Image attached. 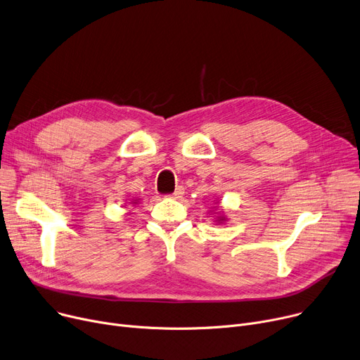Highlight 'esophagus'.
<instances>
[{"mask_svg":"<svg viewBox=\"0 0 360 360\" xmlns=\"http://www.w3.org/2000/svg\"><path fill=\"white\" fill-rule=\"evenodd\" d=\"M184 194H185V188H184V186H178L175 193L169 195V198H172V200H179V198H182Z\"/></svg>","mask_w":360,"mask_h":360,"instance_id":"esophagus-1","label":"esophagus"}]
</instances>
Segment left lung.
I'll use <instances>...</instances> for the list:
<instances>
[{
    "label": "left lung",
    "mask_w": 360,
    "mask_h": 360,
    "mask_svg": "<svg viewBox=\"0 0 360 360\" xmlns=\"http://www.w3.org/2000/svg\"><path fill=\"white\" fill-rule=\"evenodd\" d=\"M217 202H219V201H217ZM214 204H215V202H214ZM211 214L214 215V221L217 223V224H224V223L227 221L226 212H224L221 208H219V207H214L212 211H211Z\"/></svg>",
    "instance_id": "obj_1"
}]
</instances>
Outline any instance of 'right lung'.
Listing matches in <instances>:
<instances>
[{
    "label": "right lung",
    "mask_w": 360,
    "mask_h": 360,
    "mask_svg": "<svg viewBox=\"0 0 360 360\" xmlns=\"http://www.w3.org/2000/svg\"><path fill=\"white\" fill-rule=\"evenodd\" d=\"M139 201H140V198H130V202H127V207H126V208L133 207V205H137Z\"/></svg>",
    "instance_id": "add662e5"
}]
</instances>
